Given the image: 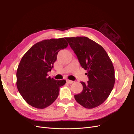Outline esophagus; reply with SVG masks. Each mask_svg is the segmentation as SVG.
Returning <instances> with one entry per match:
<instances>
[{
    "instance_id": "1",
    "label": "esophagus",
    "mask_w": 134,
    "mask_h": 134,
    "mask_svg": "<svg viewBox=\"0 0 134 134\" xmlns=\"http://www.w3.org/2000/svg\"><path fill=\"white\" fill-rule=\"evenodd\" d=\"M73 82H74V81H72V80H68V79L66 80V83L68 84H72Z\"/></svg>"
}]
</instances>
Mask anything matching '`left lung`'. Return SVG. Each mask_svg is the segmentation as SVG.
<instances>
[{"label": "left lung", "instance_id": "obj_1", "mask_svg": "<svg viewBox=\"0 0 134 134\" xmlns=\"http://www.w3.org/2000/svg\"><path fill=\"white\" fill-rule=\"evenodd\" d=\"M77 56L81 66L87 70L89 80L80 82L83 91L74 95L76 101L85 108L99 106L107 99L114 87L115 69L106 51L87 37H65Z\"/></svg>", "mask_w": 134, "mask_h": 134}]
</instances>
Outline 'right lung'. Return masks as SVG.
Listing matches in <instances>:
<instances>
[{
    "mask_svg": "<svg viewBox=\"0 0 134 134\" xmlns=\"http://www.w3.org/2000/svg\"><path fill=\"white\" fill-rule=\"evenodd\" d=\"M64 38L44 40L35 43L23 55L17 70V87L26 102L43 109L58 98L65 80H56L47 72L53 68L59 51L67 47Z\"/></svg>",
    "mask_w": 134,
    "mask_h": 134,
    "instance_id": "obj_1",
    "label": "right lung"
}]
</instances>
